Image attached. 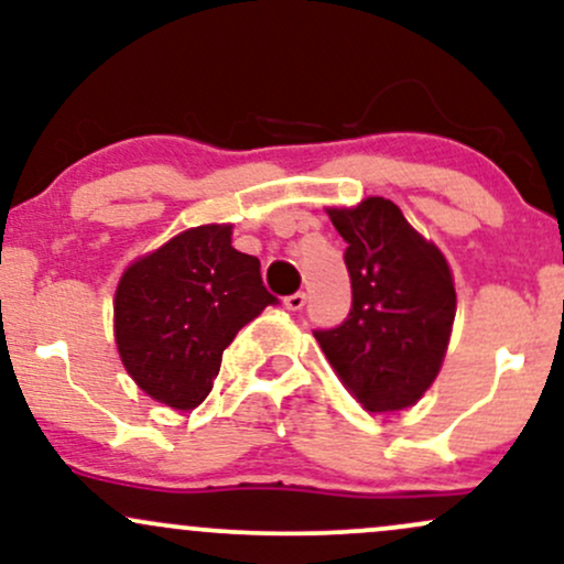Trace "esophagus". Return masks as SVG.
<instances>
[{"label": "esophagus", "mask_w": 564, "mask_h": 564, "mask_svg": "<svg viewBox=\"0 0 564 564\" xmlns=\"http://www.w3.org/2000/svg\"><path fill=\"white\" fill-rule=\"evenodd\" d=\"M283 304H286V310H291V313H300L304 304H307V294H304V291H296V294L286 296Z\"/></svg>", "instance_id": "obj_1"}]
</instances>
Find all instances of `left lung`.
Returning <instances> with one entry per match:
<instances>
[{
	"mask_svg": "<svg viewBox=\"0 0 564 564\" xmlns=\"http://www.w3.org/2000/svg\"><path fill=\"white\" fill-rule=\"evenodd\" d=\"M326 215L347 241L352 310L339 328L315 332V339L368 411L416 405L448 352L456 318L451 264L381 196L328 206Z\"/></svg>",
	"mask_w": 564,
	"mask_h": 564,
	"instance_id": "1",
	"label": "left lung"
}]
</instances>
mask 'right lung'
Instances as JSON below:
<instances>
[{
  "mask_svg": "<svg viewBox=\"0 0 564 564\" xmlns=\"http://www.w3.org/2000/svg\"><path fill=\"white\" fill-rule=\"evenodd\" d=\"M273 302L260 260L232 249L230 223L187 228L121 273L116 349L148 398L193 411L215 387L225 347Z\"/></svg>",
  "mask_w": 564,
  "mask_h": 564,
  "instance_id": "1",
  "label": "right lung"
}]
</instances>
